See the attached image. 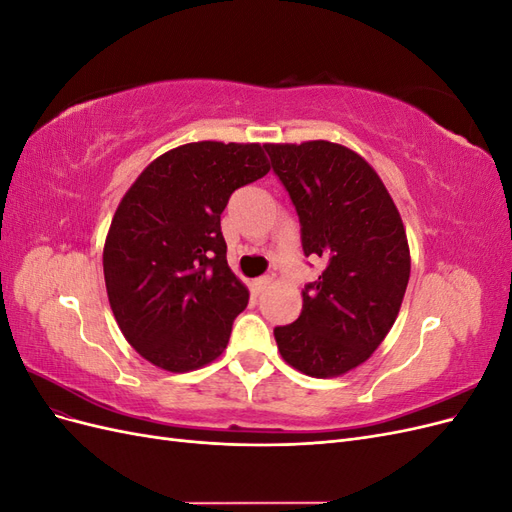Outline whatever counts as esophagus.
Listing matches in <instances>:
<instances>
[{"label": "esophagus", "mask_w": 512, "mask_h": 512, "mask_svg": "<svg viewBox=\"0 0 512 512\" xmlns=\"http://www.w3.org/2000/svg\"><path fill=\"white\" fill-rule=\"evenodd\" d=\"M269 282H271V277H256V280H252V292L260 294L269 286Z\"/></svg>", "instance_id": "esophagus-1"}]
</instances>
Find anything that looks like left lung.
I'll list each match as a JSON object with an SVG mask.
<instances>
[{
    "label": "left lung",
    "mask_w": 512,
    "mask_h": 512,
    "mask_svg": "<svg viewBox=\"0 0 512 512\" xmlns=\"http://www.w3.org/2000/svg\"><path fill=\"white\" fill-rule=\"evenodd\" d=\"M301 224L305 256L327 267L303 288L301 316L273 335L284 361L314 378L365 363L391 331L410 280L404 224L359 153L329 141L265 145Z\"/></svg>",
    "instance_id": "1"
}]
</instances>
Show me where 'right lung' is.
<instances>
[{
    "label": "right lung",
    "mask_w": 512,
    "mask_h": 512,
    "mask_svg": "<svg viewBox=\"0 0 512 512\" xmlns=\"http://www.w3.org/2000/svg\"><path fill=\"white\" fill-rule=\"evenodd\" d=\"M269 168L256 143H188L153 160L121 198L104 282L123 337L149 363L192 371L224 352L250 292L228 267L220 215Z\"/></svg>",
    "instance_id": "1"
}]
</instances>
